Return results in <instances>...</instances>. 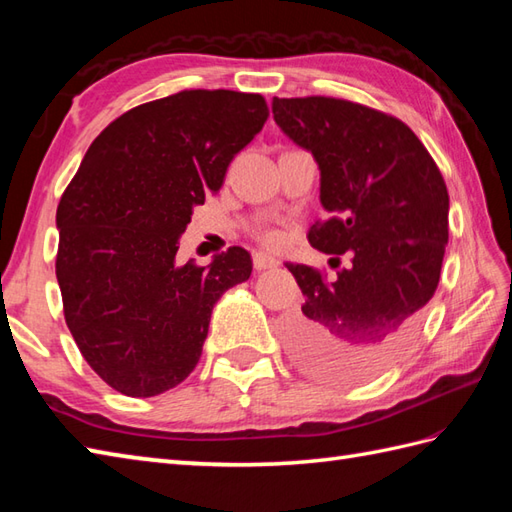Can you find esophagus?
I'll return each mask as SVG.
<instances>
[{
  "label": "esophagus",
  "instance_id": "esophagus-1",
  "mask_svg": "<svg viewBox=\"0 0 512 512\" xmlns=\"http://www.w3.org/2000/svg\"><path fill=\"white\" fill-rule=\"evenodd\" d=\"M253 266L257 270H268V268H275L279 266L277 259L273 255H266V253H255L253 255Z\"/></svg>",
  "mask_w": 512,
  "mask_h": 512
}]
</instances>
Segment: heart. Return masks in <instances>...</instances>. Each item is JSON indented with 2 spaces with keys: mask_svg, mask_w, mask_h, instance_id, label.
I'll return each instance as SVG.
<instances>
[{
  "mask_svg": "<svg viewBox=\"0 0 512 512\" xmlns=\"http://www.w3.org/2000/svg\"><path fill=\"white\" fill-rule=\"evenodd\" d=\"M262 239H264L266 244H277V242H279V235H277L275 231H264V233H262Z\"/></svg>",
  "mask_w": 512,
  "mask_h": 512,
  "instance_id": "heart-1",
  "label": "heart"
}]
</instances>
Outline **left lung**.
I'll return each mask as SVG.
<instances>
[{"label":"left lung","instance_id":"left-lung-1","mask_svg":"<svg viewBox=\"0 0 512 512\" xmlns=\"http://www.w3.org/2000/svg\"><path fill=\"white\" fill-rule=\"evenodd\" d=\"M275 123L321 171L328 220L310 226L321 253H350L328 284L286 264L306 297L284 336L292 361L328 383L385 372L416 334L449 242V193L429 151L398 118L330 96L273 99Z\"/></svg>","mask_w":512,"mask_h":512}]
</instances>
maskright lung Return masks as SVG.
<instances>
[{
    "instance_id": "1",
    "label": "right lung",
    "mask_w": 512,
    "mask_h": 512,
    "mask_svg": "<svg viewBox=\"0 0 512 512\" xmlns=\"http://www.w3.org/2000/svg\"><path fill=\"white\" fill-rule=\"evenodd\" d=\"M268 118L262 94L184 90L118 116L90 145L57 209V281L85 361L132 398L173 389L198 365L213 306L253 273L231 246L178 264L193 209L220 191Z\"/></svg>"
}]
</instances>
